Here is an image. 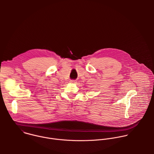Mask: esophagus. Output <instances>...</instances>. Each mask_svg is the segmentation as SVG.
Here are the masks:
<instances>
[{
    "instance_id": "1",
    "label": "esophagus",
    "mask_w": 154,
    "mask_h": 154,
    "mask_svg": "<svg viewBox=\"0 0 154 154\" xmlns=\"http://www.w3.org/2000/svg\"><path fill=\"white\" fill-rule=\"evenodd\" d=\"M70 82L72 83V84H75V83H76V81H75V80H71V81H70Z\"/></svg>"
}]
</instances>
